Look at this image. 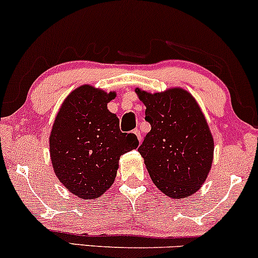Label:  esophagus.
Segmentation results:
<instances>
[{"label":"esophagus","instance_id":"esophagus-1","mask_svg":"<svg viewBox=\"0 0 258 258\" xmlns=\"http://www.w3.org/2000/svg\"><path fill=\"white\" fill-rule=\"evenodd\" d=\"M133 133H135V135L137 136V138H138L139 143H141V142H142V135H141V131H139L138 128H136V130H133Z\"/></svg>","mask_w":258,"mask_h":258}]
</instances>
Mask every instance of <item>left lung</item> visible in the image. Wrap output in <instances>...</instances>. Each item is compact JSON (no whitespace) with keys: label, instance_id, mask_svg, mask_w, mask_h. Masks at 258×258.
I'll return each instance as SVG.
<instances>
[{"label":"left lung","instance_id":"8db88e82","mask_svg":"<svg viewBox=\"0 0 258 258\" xmlns=\"http://www.w3.org/2000/svg\"><path fill=\"white\" fill-rule=\"evenodd\" d=\"M152 130L138 152L154 184L172 199L197 193L207 178L215 143L205 115L184 88L164 92L136 88Z\"/></svg>","mask_w":258,"mask_h":258}]
</instances>
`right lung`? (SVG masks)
<instances>
[{"label": "right lung", "instance_id": "right-lung-1", "mask_svg": "<svg viewBox=\"0 0 258 258\" xmlns=\"http://www.w3.org/2000/svg\"><path fill=\"white\" fill-rule=\"evenodd\" d=\"M115 92L82 85L68 94L53 122L49 155L59 182L85 200L102 197L114 183L120 156L138 147L108 110Z\"/></svg>", "mask_w": 258, "mask_h": 258}]
</instances>
